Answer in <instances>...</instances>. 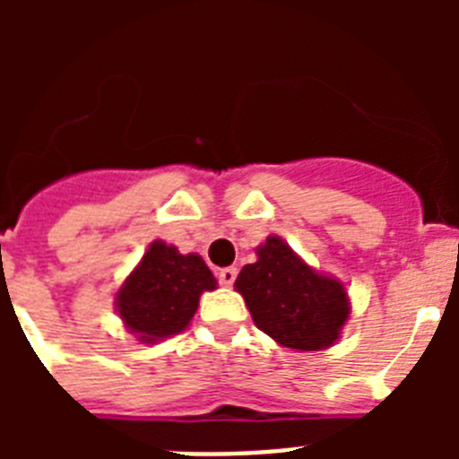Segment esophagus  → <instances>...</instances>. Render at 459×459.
I'll list each match as a JSON object with an SVG mask.
<instances>
[{
  "mask_svg": "<svg viewBox=\"0 0 459 459\" xmlns=\"http://www.w3.org/2000/svg\"><path fill=\"white\" fill-rule=\"evenodd\" d=\"M237 280V269L234 266H227V269H221L218 271V282L225 287H230Z\"/></svg>",
  "mask_w": 459,
  "mask_h": 459,
  "instance_id": "obj_1",
  "label": "esophagus"
}]
</instances>
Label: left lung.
Here are the masks:
<instances>
[{"label":"left lung","instance_id":"obj_1","mask_svg":"<svg viewBox=\"0 0 459 459\" xmlns=\"http://www.w3.org/2000/svg\"><path fill=\"white\" fill-rule=\"evenodd\" d=\"M234 287L255 326L290 350L331 347L351 312L342 282L307 266L280 237L259 246L257 262L243 266Z\"/></svg>","mask_w":459,"mask_h":459}]
</instances>
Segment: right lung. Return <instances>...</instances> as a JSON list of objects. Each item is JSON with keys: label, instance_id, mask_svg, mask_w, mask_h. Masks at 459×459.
<instances>
[{"label": "right lung", "instance_id": "1", "mask_svg": "<svg viewBox=\"0 0 459 459\" xmlns=\"http://www.w3.org/2000/svg\"><path fill=\"white\" fill-rule=\"evenodd\" d=\"M216 285L200 255H181L165 241H153L117 291V312L140 342L152 344L181 333L200 306L202 291Z\"/></svg>", "mask_w": 459, "mask_h": 459}]
</instances>
